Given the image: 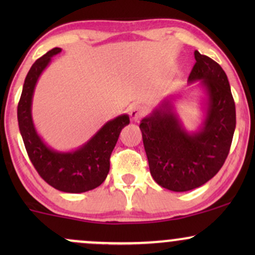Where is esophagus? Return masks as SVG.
<instances>
[{
  "mask_svg": "<svg viewBox=\"0 0 255 255\" xmlns=\"http://www.w3.org/2000/svg\"><path fill=\"white\" fill-rule=\"evenodd\" d=\"M145 113H146V110H145L144 107L135 104V105H133V107H131V109L129 111V115H130V119L133 120L134 122H137L140 119L142 118V116L145 115Z\"/></svg>",
  "mask_w": 255,
  "mask_h": 255,
  "instance_id": "34e87169",
  "label": "esophagus"
}]
</instances>
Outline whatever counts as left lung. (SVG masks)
Returning <instances> with one entry per match:
<instances>
[{
    "instance_id": "8db88e82",
    "label": "left lung",
    "mask_w": 255,
    "mask_h": 255,
    "mask_svg": "<svg viewBox=\"0 0 255 255\" xmlns=\"http://www.w3.org/2000/svg\"><path fill=\"white\" fill-rule=\"evenodd\" d=\"M188 85L204 93L203 119L189 130L174 99L164 98L140 122L153 180L172 192H187L211 180L224 164L236 127L235 102L225 72L209 56L194 51Z\"/></svg>"
}]
</instances>
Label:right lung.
Returning a JSON list of instances; mask_svg holds the SVG:
<instances>
[{
  "label": "right lung",
  "mask_w": 255,
  "mask_h": 255,
  "mask_svg": "<svg viewBox=\"0 0 255 255\" xmlns=\"http://www.w3.org/2000/svg\"><path fill=\"white\" fill-rule=\"evenodd\" d=\"M54 48L32 64L22 86L17 105V122L22 140L38 174L46 183L66 193H84L97 188L109 174L110 154L122 128L129 125L127 114L105 122L85 144L72 151H58L46 144L38 134L32 118V101L38 79L55 55Z\"/></svg>",
  "instance_id": "add662e5"
}]
</instances>
